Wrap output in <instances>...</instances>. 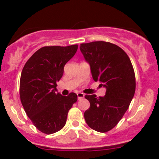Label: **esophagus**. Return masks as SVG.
<instances>
[{
  "mask_svg": "<svg viewBox=\"0 0 159 159\" xmlns=\"http://www.w3.org/2000/svg\"><path fill=\"white\" fill-rule=\"evenodd\" d=\"M77 95H78V100H80V99H81V98H84V94H83V93H78V94H77Z\"/></svg>",
  "mask_w": 159,
  "mask_h": 159,
  "instance_id": "obj_1",
  "label": "esophagus"
}]
</instances>
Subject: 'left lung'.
Segmentation results:
<instances>
[{"instance_id": "obj_1", "label": "left lung", "mask_w": 159, "mask_h": 159, "mask_svg": "<svg viewBox=\"0 0 159 159\" xmlns=\"http://www.w3.org/2000/svg\"><path fill=\"white\" fill-rule=\"evenodd\" d=\"M94 81L106 88L104 97L86 94L90 108L84 113L91 129L107 132L118 125L129 108L135 91V75L131 60L120 47L106 41L81 44Z\"/></svg>"}]
</instances>
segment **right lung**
<instances>
[{
	"mask_svg": "<svg viewBox=\"0 0 159 159\" xmlns=\"http://www.w3.org/2000/svg\"><path fill=\"white\" fill-rule=\"evenodd\" d=\"M78 46L41 48L28 59L22 70L20 102L34 125L46 134L63 129L68 111L78 100L75 93L63 96L56 91L64 67L75 55Z\"/></svg>",
	"mask_w": 159,
	"mask_h": 159,
	"instance_id": "add662e5",
	"label": "right lung"
}]
</instances>
